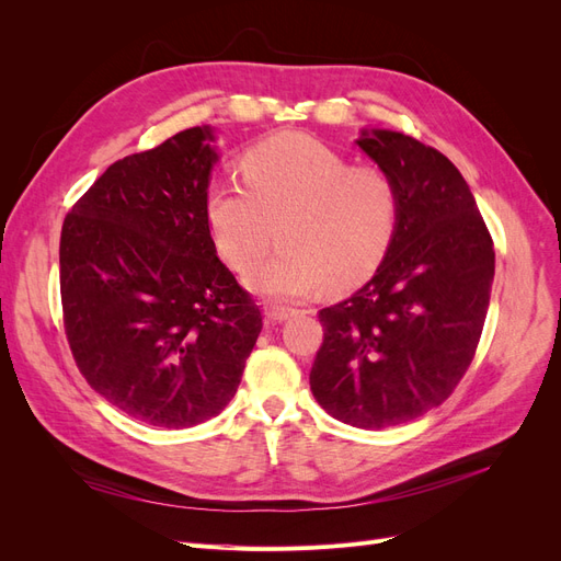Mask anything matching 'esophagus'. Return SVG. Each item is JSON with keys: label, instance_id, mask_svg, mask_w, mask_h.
Returning a JSON list of instances; mask_svg holds the SVG:
<instances>
[{"label": "esophagus", "instance_id": "obj_1", "mask_svg": "<svg viewBox=\"0 0 561 561\" xmlns=\"http://www.w3.org/2000/svg\"><path fill=\"white\" fill-rule=\"evenodd\" d=\"M264 313H266V318H268V320L283 322V320H287L290 316H295V313H297V309H293V307H285V304H266V307H264Z\"/></svg>", "mask_w": 561, "mask_h": 561}]
</instances>
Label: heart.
I'll use <instances>...</instances> for the list:
<instances>
[{
  "label": "heart",
  "mask_w": 561,
  "mask_h": 561,
  "mask_svg": "<svg viewBox=\"0 0 561 561\" xmlns=\"http://www.w3.org/2000/svg\"><path fill=\"white\" fill-rule=\"evenodd\" d=\"M241 180L213 178L203 196L217 252L250 287L278 299L363 283L383 262L400 225V192L383 168L351 165L307 135H274L245 149ZM277 231H273V225Z\"/></svg>",
  "instance_id": "1"
}]
</instances>
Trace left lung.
I'll use <instances>...</instances> for the list:
<instances>
[{
  "mask_svg": "<svg viewBox=\"0 0 561 561\" xmlns=\"http://www.w3.org/2000/svg\"><path fill=\"white\" fill-rule=\"evenodd\" d=\"M360 149L393 178L400 225L377 274L322 309L311 367L318 404L381 431L443 404L480 344L494 241L463 175L437 149L396 130H363Z\"/></svg>",
  "mask_w": 561,
  "mask_h": 561,
  "instance_id": "obj_1",
  "label": "left lung"
}]
</instances>
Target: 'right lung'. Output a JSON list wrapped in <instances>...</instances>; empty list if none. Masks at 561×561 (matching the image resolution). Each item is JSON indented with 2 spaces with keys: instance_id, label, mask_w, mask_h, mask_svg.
Instances as JSON below:
<instances>
[{
  "instance_id": "add662e5",
  "label": "right lung",
  "mask_w": 561,
  "mask_h": 561,
  "mask_svg": "<svg viewBox=\"0 0 561 561\" xmlns=\"http://www.w3.org/2000/svg\"><path fill=\"white\" fill-rule=\"evenodd\" d=\"M208 126L118 159L60 233L65 334L95 393L157 428L225 410L262 311L217 257L203 196L217 161Z\"/></svg>"
}]
</instances>
